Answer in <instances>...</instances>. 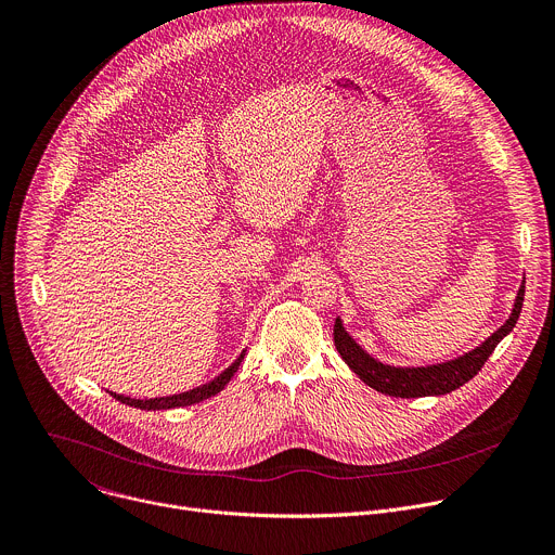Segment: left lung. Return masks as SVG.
<instances>
[{"instance_id":"obj_1","label":"left lung","mask_w":555,"mask_h":555,"mask_svg":"<svg viewBox=\"0 0 555 555\" xmlns=\"http://www.w3.org/2000/svg\"><path fill=\"white\" fill-rule=\"evenodd\" d=\"M522 296H525V281L520 283V287L516 292L512 313L488 339H483L473 350H468L455 359L440 361V363H429V365L386 363V361L373 357L361 344H357V339L346 331L339 315L335 318V326H333L335 348L350 371L365 386H371L373 390H377L382 395L399 397V399L449 395V392L457 390L460 386H464L466 382H470L481 371V365L492 354L494 346L514 328V324L520 315Z\"/></svg>"}]
</instances>
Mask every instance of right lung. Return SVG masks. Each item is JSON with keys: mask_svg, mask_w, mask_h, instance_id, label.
Here are the masks:
<instances>
[{"mask_svg": "<svg viewBox=\"0 0 555 555\" xmlns=\"http://www.w3.org/2000/svg\"><path fill=\"white\" fill-rule=\"evenodd\" d=\"M246 350L227 367L224 373H220L214 382L205 384V386H198L190 392H180V395H171V397H158V399H130V397H124V395H117V392H111L119 403L124 405H130V408H137V410H147V412H156V410H173V408H188V405H194V403H201V401H207L211 397H216L218 392H222L227 388V384L233 379V375L237 373V367L244 359Z\"/></svg>", "mask_w": 555, "mask_h": 555, "instance_id": "1", "label": "right lung"}]
</instances>
